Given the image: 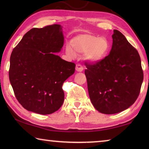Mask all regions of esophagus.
I'll return each mask as SVG.
<instances>
[{
    "mask_svg": "<svg viewBox=\"0 0 149 149\" xmlns=\"http://www.w3.org/2000/svg\"><path fill=\"white\" fill-rule=\"evenodd\" d=\"M75 70H76V71L78 72H81L84 71V68L81 66V65L78 64L76 65V66H75Z\"/></svg>",
    "mask_w": 149,
    "mask_h": 149,
    "instance_id": "esophagus-1",
    "label": "esophagus"
}]
</instances>
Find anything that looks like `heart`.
<instances>
[{
	"instance_id": "1",
	"label": "heart",
	"mask_w": 149,
	"mask_h": 149,
	"mask_svg": "<svg viewBox=\"0 0 149 149\" xmlns=\"http://www.w3.org/2000/svg\"><path fill=\"white\" fill-rule=\"evenodd\" d=\"M71 44L72 47L70 45L65 47V52L69 56L75 57V52L85 54V58L93 64L104 59L110 48V43L106 37H99L89 33L78 35L72 40Z\"/></svg>"
}]
</instances>
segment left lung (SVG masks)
Masks as SVG:
<instances>
[{
	"label": "left lung",
	"instance_id": "1",
	"mask_svg": "<svg viewBox=\"0 0 149 149\" xmlns=\"http://www.w3.org/2000/svg\"><path fill=\"white\" fill-rule=\"evenodd\" d=\"M110 54L95 64H86L88 92L95 109L114 114L127 109L137 100L143 81L137 50L122 33L113 31Z\"/></svg>",
	"mask_w": 149,
	"mask_h": 149
}]
</instances>
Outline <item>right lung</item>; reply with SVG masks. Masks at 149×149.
I'll return each mask as SVG.
<instances>
[{
	"mask_svg": "<svg viewBox=\"0 0 149 149\" xmlns=\"http://www.w3.org/2000/svg\"><path fill=\"white\" fill-rule=\"evenodd\" d=\"M58 24L33 28L13 49L9 79L17 100L25 109L46 115L56 112L64 100L63 83L74 74V63L56 53L64 45Z\"/></svg>",
	"mask_w": 149,
	"mask_h": 149,
	"instance_id": "add662e5",
	"label": "right lung"
}]
</instances>
